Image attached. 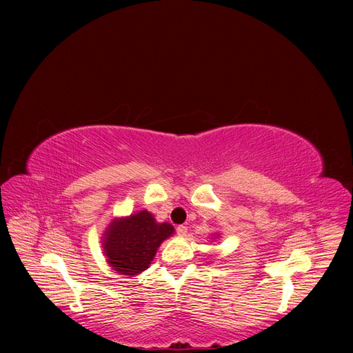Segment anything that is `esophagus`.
Masks as SVG:
<instances>
[{"label": "esophagus", "mask_w": 353, "mask_h": 353, "mask_svg": "<svg viewBox=\"0 0 353 353\" xmlns=\"http://www.w3.org/2000/svg\"><path fill=\"white\" fill-rule=\"evenodd\" d=\"M176 232H177V234H179V236H186V233H188V228H186V226H183V225H180V226H177V228H176Z\"/></svg>", "instance_id": "1"}]
</instances>
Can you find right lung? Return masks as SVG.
Returning <instances> with one entry per match:
<instances>
[{
    "label": "right lung",
    "instance_id": "obj_1",
    "mask_svg": "<svg viewBox=\"0 0 353 353\" xmlns=\"http://www.w3.org/2000/svg\"><path fill=\"white\" fill-rule=\"evenodd\" d=\"M173 233L170 223H157L147 210L114 219L103 236L107 263L120 274L136 276L150 266L159 246Z\"/></svg>",
    "mask_w": 353,
    "mask_h": 353
}]
</instances>
